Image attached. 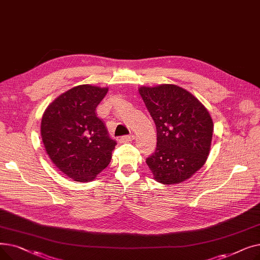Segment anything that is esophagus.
Returning <instances> with one entry per match:
<instances>
[{
  "label": "esophagus",
  "mask_w": 260,
  "mask_h": 260,
  "mask_svg": "<svg viewBox=\"0 0 260 260\" xmlns=\"http://www.w3.org/2000/svg\"><path fill=\"white\" fill-rule=\"evenodd\" d=\"M134 140V135H127V136H122L120 138V142L124 143V142H129Z\"/></svg>",
  "instance_id": "esophagus-1"
}]
</instances>
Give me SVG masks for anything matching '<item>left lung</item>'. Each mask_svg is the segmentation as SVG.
<instances>
[{"mask_svg":"<svg viewBox=\"0 0 260 260\" xmlns=\"http://www.w3.org/2000/svg\"><path fill=\"white\" fill-rule=\"evenodd\" d=\"M139 93L157 129V147L146 159L153 179L181 183L206 163L214 124L210 113L194 94L174 84L141 86Z\"/></svg>","mask_w":260,"mask_h":260,"instance_id":"1","label":"left lung"}]
</instances>
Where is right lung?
<instances>
[{
  "mask_svg": "<svg viewBox=\"0 0 260 260\" xmlns=\"http://www.w3.org/2000/svg\"><path fill=\"white\" fill-rule=\"evenodd\" d=\"M107 90L89 84L75 86L54 99L43 114L41 136L46 153L74 181L93 180L112 160L117 143L95 115Z\"/></svg>",
  "mask_w": 260,
  "mask_h": 260,
  "instance_id": "obj_1",
  "label": "right lung"
}]
</instances>
